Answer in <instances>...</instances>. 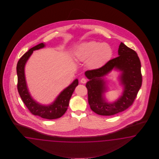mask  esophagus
Segmentation results:
<instances>
[{"label":"esophagus","mask_w":159,"mask_h":159,"mask_svg":"<svg viewBox=\"0 0 159 159\" xmlns=\"http://www.w3.org/2000/svg\"><path fill=\"white\" fill-rule=\"evenodd\" d=\"M80 82L83 83V84H85L87 82V79L85 78H82V79L80 80Z\"/></svg>","instance_id":"1"}]
</instances>
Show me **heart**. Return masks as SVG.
<instances>
[{"mask_svg":"<svg viewBox=\"0 0 159 159\" xmlns=\"http://www.w3.org/2000/svg\"><path fill=\"white\" fill-rule=\"evenodd\" d=\"M75 54L78 61L87 62L90 69H97L110 61L113 51L108 43L91 41L80 44Z\"/></svg>","mask_w":159,"mask_h":159,"instance_id":"1","label":"heart"}]
</instances>
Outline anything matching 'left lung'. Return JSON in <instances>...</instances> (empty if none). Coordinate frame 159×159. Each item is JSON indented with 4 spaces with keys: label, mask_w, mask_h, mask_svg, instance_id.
<instances>
[{
    "label": "left lung",
    "mask_w": 159,
    "mask_h": 159,
    "mask_svg": "<svg viewBox=\"0 0 159 159\" xmlns=\"http://www.w3.org/2000/svg\"><path fill=\"white\" fill-rule=\"evenodd\" d=\"M118 55L119 57L111 59L101 68L85 72L90 80L86 85L89 104L92 111L100 116H113L128 108L132 105L142 86L141 65L137 53L120 43ZM114 68L121 72L120 81L125 90L117 101L108 103L103 97L106 87L103 77Z\"/></svg>",
    "instance_id": "obj_1"
}]
</instances>
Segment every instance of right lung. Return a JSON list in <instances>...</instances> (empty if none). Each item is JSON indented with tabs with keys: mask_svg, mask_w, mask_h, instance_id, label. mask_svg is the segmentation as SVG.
Instances as JSON below:
<instances>
[{
	"mask_svg": "<svg viewBox=\"0 0 159 159\" xmlns=\"http://www.w3.org/2000/svg\"><path fill=\"white\" fill-rule=\"evenodd\" d=\"M44 47L45 44L43 43H39V45L30 49L29 51L24 53L18 61L16 67L17 74V90L21 100L32 114L39 116L45 119L53 120L61 117L66 112L69 106L70 98L76 87L78 85L79 82L77 79H75L70 85L59 94L53 103L49 106L41 105L33 99L30 94L27 86L24 75V67L33 51L43 48Z\"/></svg>",
	"mask_w": 159,
	"mask_h": 159,
	"instance_id": "add662e5",
	"label": "right lung"
}]
</instances>
